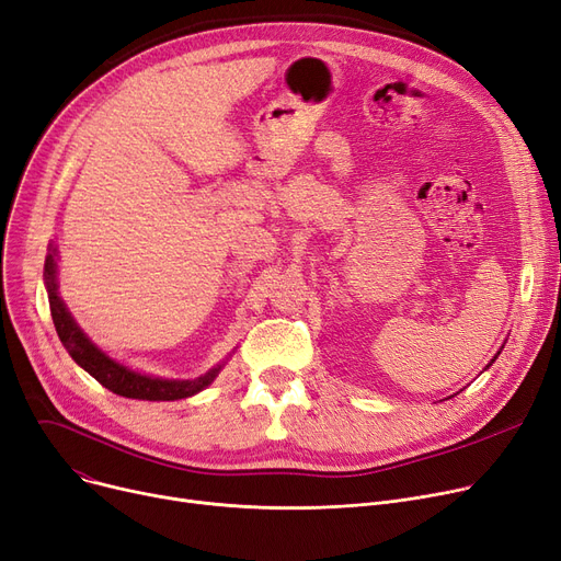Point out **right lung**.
<instances>
[{"label": "right lung", "mask_w": 561, "mask_h": 561, "mask_svg": "<svg viewBox=\"0 0 561 561\" xmlns=\"http://www.w3.org/2000/svg\"><path fill=\"white\" fill-rule=\"evenodd\" d=\"M45 280H47V299H49V312H51V322H55V329L59 333V340L72 356L77 365H82L89 375L100 381L106 390H112L121 397L129 399H148V402H173V399H184L201 392L207 388L211 381L217 379L219 367L209 369L207 375L192 379V381H169V379H154L139 375V371H131L123 367L121 363L112 360L110 356H104L98 346L79 331L75 324V319L66 310L59 291H57V262L55 253L47 255L45 262Z\"/></svg>", "instance_id": "obj_1"}]
</instances>
